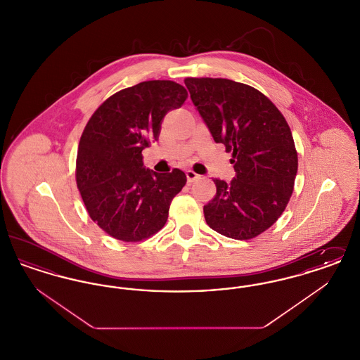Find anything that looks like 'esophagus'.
Masks as SVG:
<instances>
[{
  "instance_id": "1",
  "label": "esophagus",
  "mask_w": 360,
  "mask_h": 360,
  "mask_svg": "<svg viewBox=\"0 0 360 360\" xmlns=\"http://www.w3.org/2000/svg\"><path fill=\"white\" fill-rule=\"evenodd\" d=\"M186 178H188V182H193V181H195L197 178H200V175L195 174L193 170H188V172H186Z\"/></svg>"
}]
</instances>
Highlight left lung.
<instances>
[{"label":"left lung","instance_id":"obj_1","mask_svg":"<svg viewBox=\"0 0 360 360\" xmlns=\"http://www.w3.org/2000/svg\"><path fill=\"white\" fill-rule=\"evenodd\" d=\"M190 98L216 143L232 151L236 176L213 179L206 224L226 238L248 240L269 229L290 200L298 158L283 115L259 90L225 78H186Z\"/></svg>","mask_w":360,"mask_h":360}]
</instances>
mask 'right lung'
Wrapping results in <instances>:
<instances>
[{
  "mask_svg": "<svg viewBox=\"0 0 360 360\" xmlns=\"http://www.w3.org/2000/svg\"><path fill=\"white\" fill-rule=\"evenodd\" d=\"M186 98L179 84L146 81L109 97L87 121L77 154V186L91 220L112 238L140 241L167 221L186 175L179 169H146L141 151L158 140L167 112Z\"/></svg>",
  "mask_w": 360,
  "mask_h": 360,
  "instance_id": "1",
  "label": "right lung"
}]
</instances>
